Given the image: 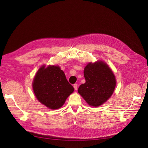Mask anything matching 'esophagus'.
<instances>
[{
	"label": "esophagus",
	"instance_id": "esophagus-1",
	"mask_svg": "<svg viewBox=\"0 0 148 148\" xmlns=\"http://www.w3.org/2000/svg\"><path fill=\"white\" fill-rule=\"evenodd\" d=\"M73 87H74L75 90L77 91V89H78V84H75L73 85Z\"/></svg>",
	"mask_w": 148,
	"mask_h": 148
}]
</instances>
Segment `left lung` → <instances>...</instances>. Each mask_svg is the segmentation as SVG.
I'll use <instances>...</instances> for the list:
<instances>
[{
  "label": "left lung",
  "instance_id": "obj_1",
  "mask_svg": "<svg viewBox=\"0 0 148 148\" xmlns=\"http://www.w3.org/2000/svg\"><path fill=\"white\" fill-rule=\"evenodd\" d=\"M86 82L79 86L78 92L88 104L98 107L112 95L116 86L113 71L101 60L89 63L84 70Z\"/></svg>",
  "mask_w": 148,
  "mask_h": 148
}]
</instances>
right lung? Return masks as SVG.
Returning a JSON list of instances; mask_svg holds the SVG:
<instances>
[{
	"instance_id": "1",
	"label": "right lung",
	"mask_w": 148,
	"mask_h": 148,
	"mask_svg": "<svg viewBox=\"0 0 148 148\" xmlns=\"http://www.w3.org/2000/svg\"><path fill=\"white\" fill-rule=\"evenodd\" d=\"M33 88L37 99L53 110L60 108L74 91L64 71L55 65L40 67L34 78Z\"/></svg>"
}]
</instances>
